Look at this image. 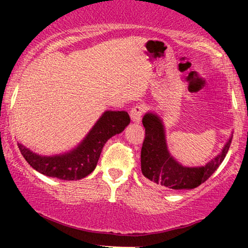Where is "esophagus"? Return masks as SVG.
Returning <instances> with one entry per match:
<instances>
[{"label":"esophagus","instance_id":"34e87169","mask_svg":"<svg viewBox=\"0 0 248 248\" xmlns=\"http://www.w3.org/2000/svg\"><path fill=\"white\" fill-rule=\"evenodd\" d=\"M144 109H146L144 105L142 104L135 105V106L130 109V119H132V121L135 122V124H139V122L141 121L142 115H143Z\"/></svg>","mask_w":248,"mask_h":248}]
</instances>
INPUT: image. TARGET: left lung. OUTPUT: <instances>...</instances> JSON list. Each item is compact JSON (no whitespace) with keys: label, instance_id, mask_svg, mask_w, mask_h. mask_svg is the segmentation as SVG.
Returning a JSON list of instances; mask_svg holds the SVG:
<instances>
[{"label":"left lung","instance_id":"obj_1","mask_svg":"<svg viewBox=\"0 0 248 248\" xmlns=\"http://www.w3.org/2000/svg\"><path fill=\"white\" fill-rule=\"evenodd\" d=\"M142 124L146 129V138L141 149L142 173L150 182L168 189L189 190L201 186L218 169L231 146L232 138L217 157L206 166L186 168L173 160L168 152L163 124L157 115L148 113L142 119Z\"/></svg>","mask_w":248,"mask_h":248}]
</instances>
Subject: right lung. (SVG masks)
I'll use <instances>...</instances> for the list:
<instances>
[{
	"mask_svg": "<svg viewBox=\"0 0 248 248\" xmlns=\"http://www.w3.org/2000/svg\"><path fill=\"white\" fill-rule=\"evenodd\" d=\"M129 122V115L124 110H107L91 129L86 139L76 149L64 155L39 156L21 143H18V148L25 161L43 175L64 181H76L86 177L95 169L108 139L121 133Z\"/></svg>",
	"mask_w": 248,
	"mask_h": 248,
	"instance_id": "1",
	"label": "right lung"
}]
</instances>
